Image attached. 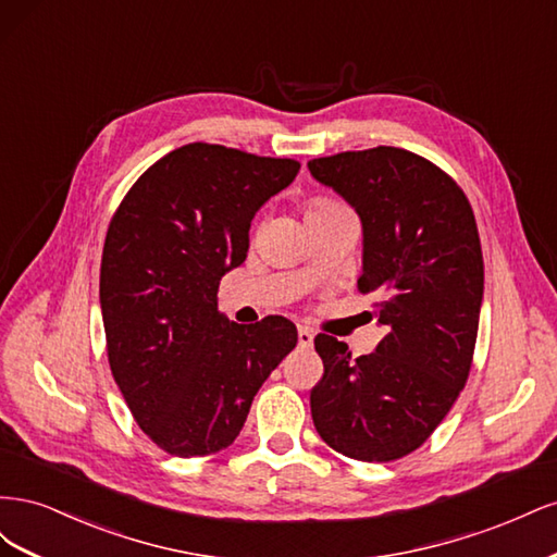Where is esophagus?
I'll list each match as a JSON object with an SVG mask.
<instances>
[{
  "mask_svg": "<svg viewBox=\"0 0 557 557\" xmlns=\"http://www.w3.org/2000/svg\"><path fill=\"white\" fill-rule=\"evenodd\" d=\"M297 342H299L301 348H309L313 344V332L309 327H305V325H299L297 327Z\"/></svg>",
  "mask_w": 557,
  "mask_h": 557,
  "instance_id": "esophagus-1",
  "label": "esophagus"
}]
</instances>
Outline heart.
<instances>
[{"label": "heart", "instance_id": "obj_1", "mask_svg": "<svg viewBox=\"0 0 557 557\" xmlns=\"http://www.w3.org/2000/svg\"><path fill=\"white\" fill-rule=\"evenodd\" d=\"M325 207H332V201H315V205H313V209H325Z\"/></svg>", "mask_w": 557, "mask_h": 557}]
</instances>
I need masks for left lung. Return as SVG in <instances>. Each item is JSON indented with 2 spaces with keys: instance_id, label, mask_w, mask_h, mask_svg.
<instances>
[{
  "instance_id": "obj_1",
  "label": "left lung",
  "mask_w": 557,
  "mask_h": 557,
  "mask_svg": "<svg viewBox=\"0 0 557 557\" xmlns=\"http://www.w3.org/2000/svg\"><path fill=\"white\" fill-rule=\"evenodd\" d=\"M311 176L362 223L358 288L376 293L385 336L369 356L318 334L325 374L311 391L323 442L362 462L397 460L442 423L467 383L483 301L479 230L465 193L404 148L318 158Z\"/></svg>"
}]
</instances>
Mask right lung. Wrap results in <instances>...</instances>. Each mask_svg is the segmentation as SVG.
Segmentation results:
<instances>
[{"label": "right lung", "mask_w": 557, "mask_h": 557, "mask_svg": "<svg viewBox=\"0 0 557 557\" xmlns=\"http://www.w3.org/2000/svg\"><path fill=\"white\" fill-rule=\"evenodd\" d=\"M297 172L295 160L188 144L144 172L109 225L99 305L111 372L139 428L178 458L237 440L252 397L297 344L288 318L239 325L218 311L250 221Z\"/></svg>", "instance_id": "1"}]
</instances>
